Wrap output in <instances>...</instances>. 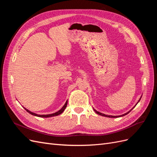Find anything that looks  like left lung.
Segmentation results:
<instances>
[{
	"label": "left lung",
	"instance_id": "left-lung-1",
	"mask_svg": "<svg viewBox=\"0 0 157 157\" xmlns=\"http://www.w3.org/2000/svg\"><path fill=\"white\" fill-rule=\"evenodd\" d=\"M141 98H140V99H139V100H138V101H137V103L136 104V105H135V106L134 107H133L132 109H131V110H130L129 111H128V112H127L126 113H124V114H123V115H119V116H113V115H105V114H103V113H100V112H99V111H97L96 110V109H94V111H95V112H96L97 114H98V115H101V116H103V117H109V118H117V117H123V116H124V115H127V114L128 113H129L132 110V109H134L136 106V105H137V103H139V101H140V99H141Z\"/></svg>",
	"mask_w": 157,
	"mask_h": 157
}]
</instances>
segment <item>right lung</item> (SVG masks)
Listing matches in <instances>:
<instances>
[{
	"mask_svg": "<svg viewBox=\"0 0 157 157\" xmlns=\"http://www.w3.org/2000/svg\"><path fill=\"white\" fill-rule=\"evenodd\" d=\"M67 100L66 101L65 103L64 104V105L62 107V108H61L60 110H59L58 111H57L54 113H52V114H48V115H38V114H36L35 113H33L31 111H30L29 110H28V109H27L26 108H25L24 107H23V108H24L25 110L27 111V112H28L29 113H30L31 115H33V116H36V117H43V118H48V117H56V116H58L59 115H60V114L62 113L64 110L65 109L66 107H67Z\"/></svg>",
	"mask_w": 157,
	"mask_h": 157,
	"instance_id": "obj_1",
	"label": "right lung"
}]
</instances>
